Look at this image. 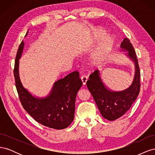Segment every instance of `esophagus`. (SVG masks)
Here are the masks:
<instances>
[{"label":"esophagus","mask_w":155,"mask_h":155,"mask_svg":"<svg viewBox=\"0 0 155 155\" xmlns=\"http://www.w3.org/2000/svg\"><path fill=\"white\" fill-rule=\"evenodd\" d=\"M87 77L85 76V75H82V76H81V80L83 83V85H85L86 83H87Z\"/></svg>","instance_id":"1"}]
</instances>
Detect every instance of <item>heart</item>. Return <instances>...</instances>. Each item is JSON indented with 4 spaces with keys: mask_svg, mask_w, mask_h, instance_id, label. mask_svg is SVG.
Masks as SVG:
<instances>
[{
    "mask_svg": "<svg viewBox=\"0 0 155 155\" xmlns=\"http://www.w3.org/2000/svg\"><path fill=\"white\" fill-rule=\"evenodd\" d=\"M105 32L101 28H95L92 31L91 38V43L94 44L101 41L93 51L92 55V61L94 64H99L107 58L114 45V39L109 35H105Z\"/></svg>",
    "mask_w": 155,
    "mask_h": 155,
    "instance_id": "1",
    "label": "heart"
}]
</instances>
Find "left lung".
<instances>
[{
  "mask_svg": "<svg viewBox=\"0 0 155 155\" xmlns=\"http://www.w3.org/2000/svg\"><path fill=\"white\" fill-rule=\"evenodd\" d=\"M120 47L123 51H128L127 55L134 62L135 74L132 85L123 91H110L102 82L98 70L92 73L87 81V86L101 114L109 121L115 120L123 116L137 99L140 90V68L133 46L129 39L125 38Z\"/></svg>",
  "mask_w": 155,
  "mask_h": 155,
  "instance_id": "8db88e82",
  "label": "left lung"
}]
</instances>
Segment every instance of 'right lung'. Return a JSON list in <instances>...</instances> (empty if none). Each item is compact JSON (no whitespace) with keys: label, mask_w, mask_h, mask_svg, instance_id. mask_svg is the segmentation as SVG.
Listing matches in <instances>:
<instances>
[{"label":"right lung","mask_w":155,"mask_h":155,"mask_svg":"<svg viewBox=\"0 0 155 155\" xmlns=\"http://www.w3.org/2000/svg\"><path fill=\"white\" fill-rule=\"evenodd\" d=\"M24 45L22 41L18 47L13 70L16 88L23 108L35 121L44 126L55 129L68 127L74 120L75 101L82 86L79 73L74 71L59 79L47 97H35L23 87L18 75V63Z\"/></svg>","instance_id":"obj_1"}]
</instances>
